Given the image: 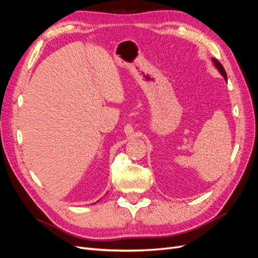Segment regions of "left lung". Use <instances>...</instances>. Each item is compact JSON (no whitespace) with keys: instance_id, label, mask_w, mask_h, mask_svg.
<instances>
[{"instance_id":"1","label":"left lung","mask_w":258,"mask_h":258,"mask_svg":"<svg viewBox=\"0 0 258 258\" xmlns=\"http://www.w3.org/2000/svg\"><path fill=\"white\" fill-rule=\"evenodd\" d=\"M213 60V62H214V66L217 68V70H218V71H220V73L224 76V79L226 80V81H227V74H226V71H225V69H224V67L220 63V62H218L216 59H212Z\"/></svg>"}]
</instances>
